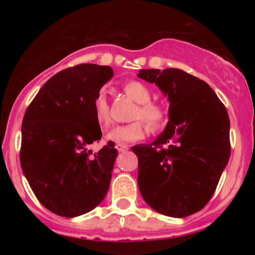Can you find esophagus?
Here are the masks:
<instances>
[{
	"label": "esophagus",
	"mask_w": 255,
	"mask_h": 255,
	"mask_svg": "<svg viewBox=\"0 0 255 255\" xmlns=\"http://www.w3.org/2000/svg\"><path fill=\"white\" fill-rule=\"evenodd\" d=\"M115 147H116V150H118L119 152H125V151H127L128 150V146L127 145H125V144H116L115 145Z\"/></svg>",
	"instance_id": "1"
}]
</instances>
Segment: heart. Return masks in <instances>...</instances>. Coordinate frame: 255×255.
I'll use <instances>...</instances> for the list:
<instances>
[{
  "label": "heart",
  "mask_w": 255,
  "mask_h": 255,
  "mask_svg": "<svg viewBox=\"0 0 255 255\" xmlns=\"http://www.w3.org/2000/svg\"><path fill=\"white\" fill-rule=\"evenodd\" d=\"M124 92L137 103L131 114V119L135 121L115 126L108 133V139L115 142L139 141L144 139L147 129L151 133H156L164 127L166 121L164 108L151 101L150 90L144 84L135 80L128 81L124 85ZM93 115L102 127L110 125L109 103L103 91H101L93 101Z\"/></svg>",
  "instance_id": "heart-1"
}]
</instances>
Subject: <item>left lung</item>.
Masks as SVG:
<instances>
[{
    "instance_id": "left-lung-1",
    "label": "left lung",
    "mask_w": 255,
    "mask_h": 255,
    "mask_svg": "<svg viewBox=\"0 0 255 255\" xmlns=\"http://www.w3.org/2000/svg\"><path fill=\"white\" fill-rule=\"evenodd\" d=\"M168 96L169 122L156 141L136 145L137 184L153 210L182 218L210 201L230 157V121L205 81L182 69H141Z\"/></svg>"
}]
</instances>
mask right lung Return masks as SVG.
Listing matches in <instances>:
<instances>
[{
  "label": "right lung",
  "mask_w": 255,
  "mask_h": 255,
  "mask_svg": "<svg viewBox=\"0 0 255 255\" xmlns=\"http://www.w3.org/2000/svg\"><path fill=\"white\" fill-rule=\"evenodd\" d=\"M113 74L109 66L69 67L49 79L26 110L21 169L39 203L55 215L90 212L109 189L118 150L109 142L92 153L89 146L102 137L93 101Z\"/></svg>",
  "instance_id": "right-lung-1"
}]
</instances>
